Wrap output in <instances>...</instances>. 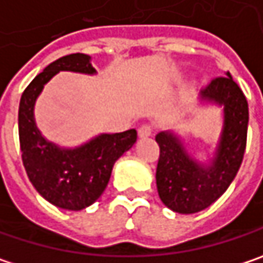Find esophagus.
I'll list each match as a JSON object with an SVG mask.
<instances>
[{
	"instance_id": "1",
	"label": "esophagus",
	"mask_w": 263,
	"mask_h": 263,
	"mask_svg": "<svg viewBox=\"0 0 263 263\" xmlns=\"http://www.w3.org/2000/svg\"><path fill=\"white\" fill-rule=\"evenodd\" d=\"M153 132H154V127H153L151 124H143V125L139 127V136H141V138H148V136H151Z\"/></svg>"
}]
</instances>
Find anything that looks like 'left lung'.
<instances>
[{"instance_id":"8db88e82","label":"left lung","mask_w":263,"mask_h":263,"mask_svg":"<svg viewBox=\"0 0 263 263\" xmlns=\"http://www.w3.org/2000/svg\"><path fill=\"white\" fill-rule=\"evenodd\" d=\"M202 99L224 106V125L211 166L197 164L172 133L161 132L156 136L160 146L156 172L159 196L167 208L181 214L208 208L228 190L247 143L249 103L231 73L214 78L203 88Z\"/></svg>"}]
</instances>
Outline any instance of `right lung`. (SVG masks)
I'll return each instance as SVG.
<instances>
[{"mask_svg": "<svg viewBox=\"0 0 263 263\" xmlns=\"http://www.w3.org/2000/svg\"><path fill=\"white\" fill-rule=\"evenodd\" d=\"M61 70L96 73L85 53L66 55L39 73L21 97L19 142L27 175L35 190L55 206L79 211L102 196L115 161L133 146L138 133L130 128L115 135H100L74 149L47 142L34 121V103L45 84Z\"/></svg>", "mask_w": 263, "mask_h": 263, "instance_id": "add662e5", "label": "right lung"}]
</instances>
